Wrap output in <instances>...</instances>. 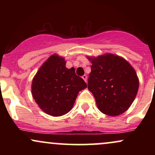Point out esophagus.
Listing matches in <instances>:
<instances>
[{
  "label": "esophagus",
  "instance_id": "obj_1",
  "mask_svg": "<svg viewBox=\"0 0 155 155\" xmlns=\"http://www.w3.org/2000/svg\"><path fill=\"white\" fill-rule=\"evenodd\" d=\"M82 79H83L84 80L85 82H87V77L86 75H84V76H82Z\"/></svg>",
  "mask_w": 155,
  "mask_h": 155
}]
</instances>
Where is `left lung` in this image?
<instances>
[{
  "label": "left lung",
  "instance_id": "1",
  "mask_svg": "<svg viewBox=\"0 0 155 155\" xmlns=\"http://www.w3.org/2000/svg\"><path fill=\"white\" fill-rule=\"evenodd\" d=\"M87 58L92 63L88 90L98 109L111 117L123 114L133 104L139 87L135 69L123 58L110 53Z\"/></svg>",
  "mask_w": 155,
  "mask_h": 155
}]
</instances>
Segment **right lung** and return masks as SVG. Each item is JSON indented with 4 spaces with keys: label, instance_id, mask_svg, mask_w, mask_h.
Listing matches in <instances>:
<instances>
[{
    "label": "right lung",
    "instance_id": "right-lung-1",
    "mask_svg": "<svg viewBox=\"0 0 155 155\" xmlns=\"http://www.w3.org/2000/svg\"><path fill=\"white\" fill-rule=\"evenodd\" d=\"M63 57L51 55L38 69L32 81V95L39 108L47 114L60 117L72 109L79 91L87 84L65 67Z\"/></svg>",
    "mask_w": 155,
    "mask_h": 155
}]
</instances>
